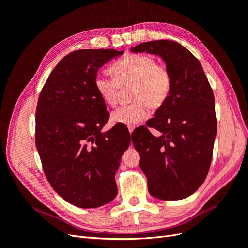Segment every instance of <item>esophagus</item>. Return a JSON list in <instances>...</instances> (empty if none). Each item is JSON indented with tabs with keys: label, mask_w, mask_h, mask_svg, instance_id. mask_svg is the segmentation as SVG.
Returning <instances> with one entry per match:
<instances>
[{
	"label": "esophagus",
	"mask_w": 248,
	"mask_h": 248,
	"mask_svg": "<svg viewBox=\"0 0 248 248\" xmlns=\"http://www.w3.org/2000/svg\"><path fill=\"white\" fill-rule=\"evenodd\" d=\"M134 128H136V127H134V126H128V130H129V133H130V134L133 132Z\"/></svg>",
	"instance_id": "obj_1"
}]
</instances>
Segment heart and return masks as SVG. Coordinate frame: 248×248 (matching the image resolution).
Returning <instances> with one entry per match:
<instances>
[{"instance_id":"obj_1","label":"heart","mask_w":248,"mask_h":248,"mask_svg":"<svg viewBox=\"0 0 248 248\" xmlns=\"http://www.w3.org/2000/svg\"><path fill=\"white\" fill-rule=\"evenodd\" d=\"M112 78L98 74L95 89L108 106H116L121 89L131 86L133 101L112 111L114 123L134 126L148 117L149 108L157 109L167 101L171 89V74L168 67L156 63L148 55H128L109 67Z\"/></svg>"}]
</instances>
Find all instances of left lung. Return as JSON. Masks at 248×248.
I'll return each instance as SVG.
<instances>
[{"mask_svg": "<svg viewBox=\"0 0 248 248\" xmlns=\"http://www.w3.org/2000/svg\"><path fill=\"white\" fill-rule=\"evenodd\" d=\"M131 51L158 55L171 74L167 101L147 122L159 136L145 126L133 131L149 193L163 201L185 199L205 181L212 160L217 123L211 86L199 60L178 42H144Z\"/></svg>", "mask_w": 248, "mask_h": 248, "instance_id": "1", "label": "left lung"}]
</instances>
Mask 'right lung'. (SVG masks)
I'll return each instance as SVG.
<instances>
[{
    "mask_svg": "<svg viewBox=\"0 0 248 248\" xmlns=\"http://www.w3.org/2000/svg\"><path fill=\"white\" fill-rule=\"evenodd\" d=\"M123 52H70L49 74L37 103L35 140L44 174L60 197L79 208L101 207L118 193L115 175L130 133L116 127L101 132L109 114L95 78Z\"/></svg>",
    "mask_w": 248,
    "mask_h": 248,
    "instance_id": "add662e5",
    "label": "right lung"
}]
</instances>
